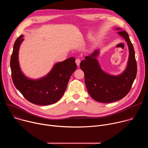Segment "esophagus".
Instances as JSON below:
<instances>
[{
    "instance_id": "1",
    "label": "esophagus",
    "mask_w": 148,
    "mask_h": 148,
    "mask_svg": "<svg viewBox=\"0 0 148 148\" xmlns=\"http://www.w3.org/2000/svg\"><path fill=\"white\" fill-rule=\"evenodd\" d=\"M80 62H81V60H80L79 58H77V59L75 60V62H76V64H77V65L78 66H79Z\"/></svg>"
}]
</instances>
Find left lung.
I'll return each mask as SVG.
<instances>
[{"instance_id": "left-lung-1", "label": "left lung", "mask_w": 148, "mask_h": 148, "mask_svg": "<svg viewBox=\"0 0 148 148\" xmlns=\"http://www.w3.org/2000/svg\"><path fill=\"white\" fill-rule=\"evenodd\" d=\"M118 33L127 42L130 51L127 68L122 74L114 76L104 73L95 58L99 53L98 50L86 56L80 63L79 67L85 75L88 92L98 102L110 103L123 98L131 90L136 78L137 63L134 46L127 32L123 30Z\"/></svg>"}]
</instances>
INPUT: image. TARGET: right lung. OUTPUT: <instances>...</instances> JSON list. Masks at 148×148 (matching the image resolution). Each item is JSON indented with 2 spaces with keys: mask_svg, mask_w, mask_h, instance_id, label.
Returning <instances> with one entry per match:
<instances>
[{
  "mask_svg": "<svg viewBox=\"0 0 148 148\" xmlns=\"http://www.w3.org/2000/svg\"><path fill=\"white\" fill-rule=\"evenodd\" d=\"M23 40V35L16 39L10 58L14 86L27 101L34 104L47 105L57 102L64 94L69 79L77 69L75 58L70 57L57 63L46 77L37 80L28 79L21 71L18 61V49Z\"/></svg>",
  "mask_w": 148,
  "mask_h": 148,
  "instance_id": "1",
  "label": "right lung"
}]
</instances>
